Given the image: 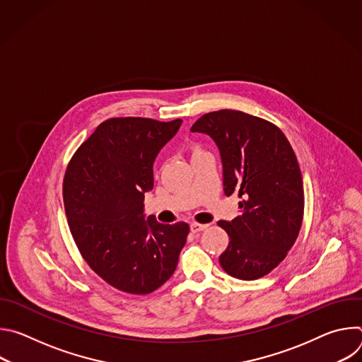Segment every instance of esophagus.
<instances>
[{
  "label": "esophagus",
  "mask_w": 362,
  "mask_h": 362,
  "mask_svg": "<svg viewBox=\"0 0 362 362\" xmlns=\"http://www.w3.org/2000/svg\"><path fill=\"white\" fill-rule=\"evenodd\" d=\"M209 225H204V223H190V230L193 233H197V232H202L204 229H208Z\"/></svg>",
  "instance_id": "34e87169"
}]
</instances>
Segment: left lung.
Returning <instances> with one entry per match:
<instances>
[{
    "label": "left lung",
    "mask_w": 362,
    "mask_h": 362,
    "mask_svg": "<svg viewBox=\"0 0 362 362\" xmlns=\"http://www.w3.org/2000/svg\"><path fill=\"white\" fill-rule=\"evenodd\" d=\"M190 132L216 143L226 196L238 193L240 215L219 221L229 236L219 262L226 274L259 279L293 246L303 218V185L295 153L274 123L239 110L203 115Z\"/></svg>",
    "instance_id": "1"
}]
</instances>
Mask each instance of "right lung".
<instances>
[{
  "mask_svg": "<svg viewBox=\"0 0 362 362\" xmlns=\"http://www.w3.org/2000/svg\"><path fill=\"white\" fill-rule=\"evenodd\" d=\"M180 119L115 117L77 148L63 182L73 239L87 265L113 288L146 295L175 272L189 225L144 219L153 163L177 133Z\"/></svg>",
  "mask_w": 362,
  "mask_h": 362,
  "instance_id": "1",
  "label": "right lung"
}]
</instances>
